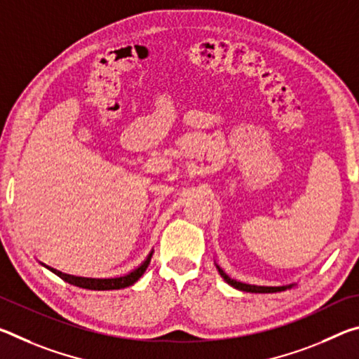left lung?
Returning <instances> with one entry per match:
<instances>
[{
  "label": "left lung",
  "instance_id": "1",
  "mask_svg": "<svg viewBox=\"0 0 359 359\" xmlns=\"http://www.w3.org/2000/svg\"><path fill=\"white\" fill-rule=\"evenodd\" d=\"M218 272H220V276L224 278V282L229 283L231 287H234L236 290H241V291H247V293H277V291H285L287 288H291L294 283H290V285H282V287H261V285H248V283H242L234 280V278L228 277L224 272L220 269V266H217Z\"/></svg>",
  "mask_w": 359,
  "mask_h": 359
}]
</instances>
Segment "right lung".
Listing matches in <instances>:
<instances>
[{"mask_svg":"<svg viewBox=\"0 0 359 359\" xmlns=\"http://www.w3.org/2000/svg\"><path fill=\"white\" fill-rule=\"evenodd\" d=\"M151 253H149V257L145 258L144 263L141 266H137L136 269H133L131 272H128L126 276L121 277H114V278H92V277H77V276H71V274H65L62 271L53 269L50 266H46L44 263H41L44 267H47L48 271H52L53 274H57L60 278H63L65 282H68L71 285H76L79 288H85V290H96V291H104V290H120V288H126L131 287L133 283L137 282L141 276L147 269L150 264V258Z\"/></svg>","mask_w":359,"mask_h":359,"instance_id":"obj_1","label":"right lung"}]
</instances>
